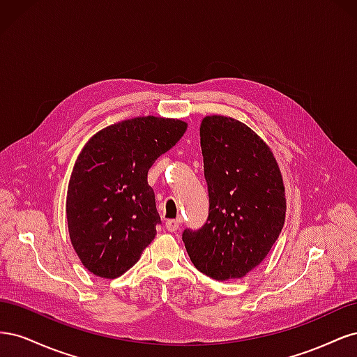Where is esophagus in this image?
<instances>
[{
	"instance_id": "esophagus-1",
	"label": "esophagus",
	"mask_w": 357,
	"mask_h": 357,
	"mask_svg": "<svg viewBox=\"0 0 357 357\" xmlns=\"http://www.w3.org/2000/svg\"><path fill=\"white\" fill-rule=\"evenodd\" d=\"M165 228H167V231H169V232H176V231L180 228V222L176 220V219L167 220V222H165Z\"/></svg>"
}]
</instances>
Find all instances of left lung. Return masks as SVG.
I'll list each match as a JSON object with an SVG mask.
<instances>
[{"label": "left lung", "mask_w": 357, "mask_h": 357, "mask_svg": "<svg viewBox=\"0 0 357 357\" xmlns=\"http://www.w3.org/2000/svg\"><path fill=\"white\" fill-rule=\"evenodd\" d=\"M199 135L208 218L181 238L205 275L241 278L264 261L283 229L282 172L269 147L232 117H204Z\"/></svg>", "instance_id": "1"}]
</instances>
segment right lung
<instances>
[{
    "mask_svg": "<svg viewBox=\"0 0 357 357\" xmlns=\"http://www.w3.org/2000/svg\"><path fill=\"white\" fill-rule=\"evenodd\" d=\"M176 119L135 117L95 134L68 185L70 238L95 275L116 278L134 266L160 223L149 168L186 132Z\"/></svg>",
    "mask_w": 357,
    "mask_h": 357,
    "instance_id": "obj_1",
    "label": "right lung"
}]
</instances>
